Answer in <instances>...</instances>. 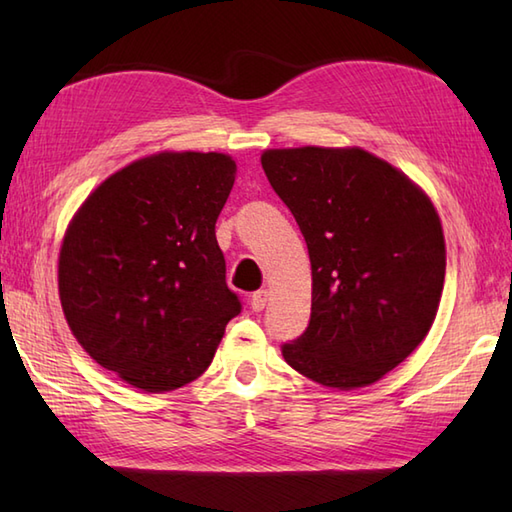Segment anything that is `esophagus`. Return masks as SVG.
Listing matches in <instances>:
<instances>
[{
  "mask_svg": "<svg viewBox=\"0 0 512 512\" xmlns=\"http://www.w3.org/2000/svg\"><path fill=\"white\" fill-rule=\"evenodd\" d=\"M266 301H268V292L257 290V292H253V297H250V308H253L255 312H262L266 308Z\"/></svg>",
  "mask_w": 512,
  "mask_h": 512,
  "instance_id": "esophagus-1",
  "label": "esophagus"
}]
</instances>
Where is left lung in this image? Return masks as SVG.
<instances>
[{
  "label": "left lung",
  "mask_w": 512,
  "mask_h": 512,
  "mask_svg": "<svg viewBox=\"0 0 512 512\" xmlns=\"http://www.w3.org/2000/svg\"><path fill=\"white\" fill-rule=\"evenodd\" d=\"M262 167L295 215L312 266L310 325L286 363L323 387H367L436 321L447 248L431 198L361 147L266 149Z\"/></svg>",
  "instance_id": "obj_1"
}]
</instances>
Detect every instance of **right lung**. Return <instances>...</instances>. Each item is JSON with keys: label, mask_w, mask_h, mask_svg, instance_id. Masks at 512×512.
Here are the masks:
<instances>
[{"label": "right lung", "mask_w": 512, "mask_h": 512, "mask_svg": "<svg viewBox=\"0 0 512 512\" xmlns=\"http://www.w3.org/2000/svg\"><path fill=\"white\" fill-rule=\"evenodd\" d=\"M235 173L228 154L158 151L105 178L65 228V321L127 385L165 394L200 378L242 310L215 239Z\"/></svg>", "instance_id": "right-lung-1"}]
</instances>
